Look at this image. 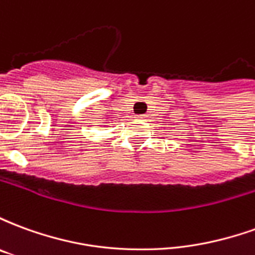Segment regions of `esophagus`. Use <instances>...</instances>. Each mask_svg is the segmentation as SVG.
I'll list each match as a JSON object with an SVG mask.
<instances>
[{"mask_svg": "<svg viewBox=\"0 0 255 255\" xmlns=\"http://www.w3.org/2000/svg\"><path fill=\"white\" fill-rule=\"evenodd\" d=\"M142 119H146V115H144V116H142Z\"/></svg>", "mask_w": 255, "mask_h": 255, "instance_id": "obj_1", "label": "esophagus"}]
</instances>
